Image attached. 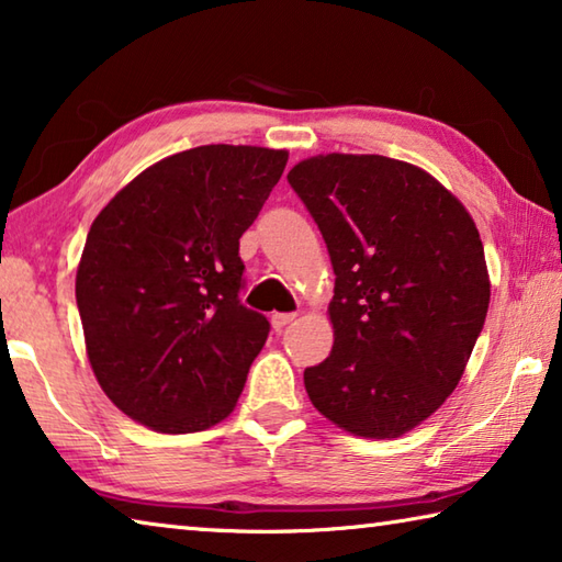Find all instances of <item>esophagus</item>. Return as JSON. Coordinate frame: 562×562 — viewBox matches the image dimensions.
Wrapping results in <instances>:
<instances>
[{
    "mask_svg": "<svg viewBox=\"0 0 562 562\" xmlns=\"http://www.w3.org/2000/svg\"><path fill=\"white\" fill-rule=\"evenodd\" d=\"M294 317H297L294 312H288V315H280V312H278V315H272V329L282 331L284 327L290 325V322H294Z\"/></svg>",
    "mask_w": 562,
    "mask_h": 562,
    "instance_id": "34e87169",
    "label": "esophagus"
}]
</instances>
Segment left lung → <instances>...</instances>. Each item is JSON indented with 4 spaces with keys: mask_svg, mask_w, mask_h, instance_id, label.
<instances>
[{
    "mask_svg": "<svg viewBox=\"0 0 562 562\" xmlns=\"http://www.w3.org/2000/svg\"><path fill=\"white\" fill-rule=\"evenodd\" d=\"M288 180L337 274L335 347L304 369L310 402L349 434L396 439L461 382L486 322L473 217L426 170L386 156H315Z\"/></svg>",
    "mask_w": 562,
    "mask_h": 562,
    "instance_id": "1",
    "label": "left lung"
}]
</instances>
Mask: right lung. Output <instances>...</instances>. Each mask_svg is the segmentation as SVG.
I'll list each match as a JSON object with an SVG mask.
<instances>
[{"label":"right lung","mask_w":562,"mask_h":562,"mask_svg":"<svg viewBox=\"0 0 562 562\" xmlns=\"http://www.w3.org/2000/svg\"><path fill=\"white\" fill-rule=\"evenodd\" d=\"M288 150L198 146L158 160L93 221L76 304L93 374L133 422L211 429L233 412L270 322L240 302V237Z\"/></svg>","instance_id":"obj_1"}]
</instances>
